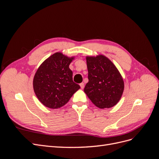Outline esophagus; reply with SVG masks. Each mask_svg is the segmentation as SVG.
<instances>
[{"label": "esophagus", "mask_w": 159, "mask_h": 159, "mask_svg": "<svg viewBox=\"0 0 159 159\" xmlns=\"http://www.w3.org/2000/svg\"><path fill=\"white\" fill-rule=\"evenodd\" d=\"M80 87H81V89H84V83H81L80 84Z\"/></svg>", "instance_id": "esophagus-1"}]
</instances>
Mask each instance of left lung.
I'll use <instances>...</instances> for the list:
<instances>
[{
  "label": "left lung",
  "instance_id": "left-lung-1",
  "mask_svg": "<svg viewBox=\"0 0 159 159\" xmlns=\"http://www.w3.org/2000/svg\"><path fill=\"white\" fill-rule=\"evenodd\" d=\"M89 81L84 92L96 107H114L121 99L124 91L121 74L113 62L103 54L85 57Z\"/></svg>",
  "mask_w": 159,
  "mask_h": 159
}]
</instances>
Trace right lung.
<instances>
[{"label":"right lung","instance_id":"obj_1","mask_svg":"<svg viewBox=\"0 0 159 159\" xmlns=\"http://www.w3.org/2000/svg\"><path fill=\"white\" fill-rule=\"evenodd\" d=\"M75 56L57 52L38 67L33 79V89L37 98L45 107L58 109L69 102L80 86L73 81L69 66Z\"/></svg>","mask_w":159,"mask_h":159}]
</instances>
